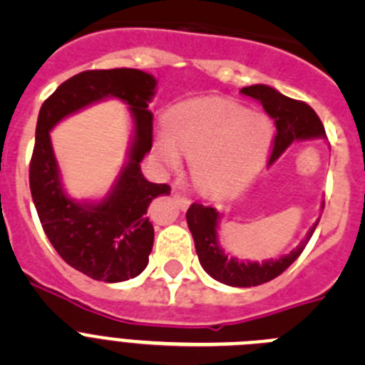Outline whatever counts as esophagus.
Returning <instances> with one entry per match:
<instances>
[{
    "label": "esophagus",
    "mask_w": 365,
    "mask_h": 365,
    "mask_svg": "<svg viewBox=\"0 0 365 365\" xmlns=\"http://www.w3.org/2000/svg\"><path fill=\"white\" fill-rule=\"evenodd\" d=\"M173 199H175L177 205H179L182 210H185L186 206L190 205V199L185 197V195H182V193H179V192H173Z\"/></svg>",
    "instance_id": "obj_1"
}]
</instances>
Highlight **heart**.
<instances>
[{"label":"heart","instance_id":"heart-1","mask_svg":"<svg viewBox=\"0 0 365 365\" xmlns=\"http://www.w3.org/2000/svg\"><path fill=\"white\" fill-rule=\"evenodd\" d=\"M168 130L157 137L160 163L179 168L180 150L192 159L193 185L205 193L241 188L265 163L272 125L261 113L228 100H201L173 109Z\"/></svg>","mask_w":365,"mask_h":365}]
</instances>
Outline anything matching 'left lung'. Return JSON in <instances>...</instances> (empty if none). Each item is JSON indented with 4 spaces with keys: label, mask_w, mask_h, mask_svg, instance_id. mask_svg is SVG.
Returning <instances> with one entry per match:
<instances>
[{
    "label": "left lung",
    "mask_w": 365,
    "mask_h": 365,
    "mask_svg": "<svg viewBox=\"0 0 365 365\" xmlns=\"http://www.w3.org/2000/svg\"><path fill=\"white\" fill-rule=\"evenodd\" d=\"M241 93L257 100L267 111V115L274 118L276 138H274L269 164L276 163L282 157L283 151L294 140L325 138L324 124L314 113V109L305 102L289 98V96L276 91L274 87L263 86V83L243 87ZM219 217H221V214L215 210L214 206H202L199 202H193L186 212V221H188V228L193 235V241H195V252L201 261V267L210 274L212 278L230 287H256L278 278L283 270L289 269L298 259L305 245L311 240V235L314 234L318 221H320L318 219L309 228L305 240H302V243L294 250L278 257V259H267L257 263V261H243L225 254V250L219 247L217 240Z\"/></svg>",
    "instance_id": "1"
}]
</instances>
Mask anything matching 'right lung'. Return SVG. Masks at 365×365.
I'll use <instances>...</instances> for the list:
<instances>
[{
    "mask_svg": "<svg viewBox=\"0 0 365 365\" xmlns=\"http://www.w3.org/2000/svg\"><path fill=\"white\" fill-rule=\"evenodd\" d=\"M157 80L138 69L83 71L58 86L38 115L29 182L45 234L67 265L98 282L118 283L146 269L153 248L148 206L170 186L150 182L140 163L153 144V115L148 109ZM118 98L134 118L128 160L106 197L76 202L63 190L50 130L60 120L100 99Z\"/></svg>",
    "mask_w": 365,
    "mask_h": 365,
    "instance_id": "1",
    "label": "right lung"
}]
</instances>
